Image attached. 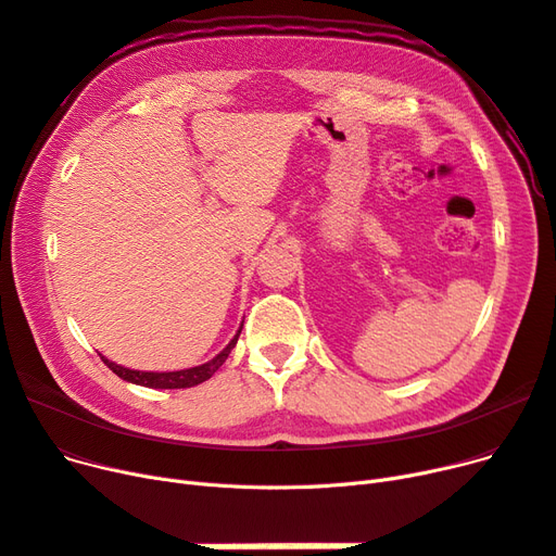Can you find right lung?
I'll use <instances>...</instances> for the list:
<instances>
[{
  "label": "right lung",
  "mask_w": 556,
  "mask_h": 556,
  "mask_svg": "<svg viewBox=\"0 0 556 556\" xmlns=\"http://www.w3.org/2000/svg\"><path fill=\"white\" fill-rule=\"evenodd\" d=\"M243 329V327H240ZM240 329L236 331V336L231 338L229 341V345L220 352V354H215L211 361H206V364H202V366H195V368H186V370H173V372H148V370H131V368H125V366H117V364H113V361H109V358H104L102 354V361L104 364L119 377V379H125V381H129V383H136V386H148V389H190V386H198V383H202V381H206V379H211L213 377V372L218 370L225 361H227V356L231 354V350L236 348V341H238V336H240Z\"/></svg>",
  "instance_id": "1"
}]
</instances>
